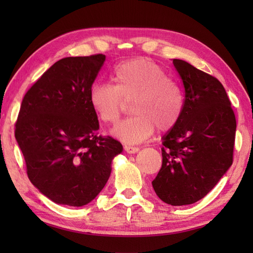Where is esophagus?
Listing matches in <instances>:
<instances>
[{
  "label": "esophagus",
  "mask_w": 253,
  "mask_h": 253,
  "mask_svg": "<svg viewBox=\"0 0 253 253\" xmlns=\"http://www.w3.org/2000/svg\"><path fill=\"white\" fill-rule=\"evenodd\" d=\"M124 149H125V151L127 153H129V154L137 153L139 150H140L138 147H131V146H125V147H124Z\"/></svg>",
  "instance_id": "34e87169"
}]
</instances>
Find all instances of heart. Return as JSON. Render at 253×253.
Listing matches in <instances>:
<instances>
[{
    "mask_svg": "<svg viewBox=\"0 0 253 253\" xmlns=\"http://www.w3.org/2000/svg\"><path fill=\"white\" fill-rule=\"evenodd\" d=\"M112 84H93L88 94L91 109L99 120L114 125L131 101L133 115L113 129L126 143H138L159 131L176 126L184 111L181 90L159 64L148 58H133L118 64L111 74Z\"/></svg>",
    "mask_w": 253,
    "mask_h": 253,
    "instance_id": "heart-1",
    "label": "heart"
}]
</instances>
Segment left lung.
I'll use <instances>...</instances> for the list:
<instances>
[{"label":"left lung","mask_w":253,"mask_h":253,"mask_svg":"<svg viewBox=\"0 0 253 253\" xmlns=\"http://www.w3.org/2000/svg\"><path fill=\"white\" fill-rule=\"evenodd\" d=\"M173 64L184 84V111L163 137L152 186L165 203L186 206L206 197L233 164L236 117L218 79L185 61Z\"/></svg>","instance_id":"8db88e82"}]
</instances>
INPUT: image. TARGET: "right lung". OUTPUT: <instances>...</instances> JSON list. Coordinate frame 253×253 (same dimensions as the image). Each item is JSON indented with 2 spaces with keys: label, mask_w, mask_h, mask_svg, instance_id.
<instances>
[{
  "label": "right lung",
  "mask_w": 253,
  "mask_h": 253,
  "mask_svg": "<svg viewBox=\"0 0 253 253\" xmlns=\"http://www.w3.org/2000/svg\"><path fill=\"white\" fill-rule=\"evenodd\" d=\"M105 55L57 61L27 91L15 138L27 175L57 204L83 207L103 189L120 141L98 135L99 121L88 100Z\"/></svg>",
  "instance_id": "obj_1"
}]
</instances>
